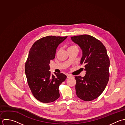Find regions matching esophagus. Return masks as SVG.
I'll return each instance as SVG.
<instances>
[{
    "label": "esophagus",
    "instance_id": "34e87169",
    "mask_svg": "<svg viewBox=\"0 0 125 125\" xmlns=\"http://www.w3.org/2000/svg\"><path fill=\"white\" fill-rule=\"evenodd\" d=\"M67 78H70V77H72V75H71V74H67Z\"/></svg>",
    "mask_w": 125,
    "mask_h": 125
}]
</instances>
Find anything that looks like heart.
Here are the masks:
<instances>
[{
    "label": "heart",
    "mask_w": 125,
    "mask_h": 125,
    "mask_svg": "<svg viewBox=\"0 0 125 125\" xmlns=\"http://www.w3.org/2000/svg\"><path fill=\"white\" fill-rule=\"evenodd\" d=\"M74 46H74V45H72V46H70L69 48H71V47H74Z\"/></svg>",
    "instance_id": "1"
}]
</instances>
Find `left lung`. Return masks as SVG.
Returning <instances> with one entry per match:
<instances>
[{"label":"left lung","mask_w":125,"mask_h":125,"mask_svg":"<svg viewBox=\"0 0 125 125\" xmlns=\"http://www.w3.org/2000/svg\"><path fill=\"white\" fill-rule=\"evenodd\" d=\"M71 39L82 51L80 64L86 71L84 77L75 76L76 94L84 101H90L101 94L108 83L109 57L103 44L91 35L72 36Z\"/></svg>","instance_id":"obj_1"}]
</instances>
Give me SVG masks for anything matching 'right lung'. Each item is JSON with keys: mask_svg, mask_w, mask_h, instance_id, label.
Here are the masks:
<instances>
[{"mask_svg": "<svg viewBox=\"0 0 125 125\" xmlns=\"http://www.w3.org/2000/svg\"><path fill=\"white\" fill-rule=\"evenodd\" d=\"M67 38L42 37L33 43L29 51L25 66L28 84L34 97L42 103L53 102L60 96L59 87L67 76L62 73L52 74L49 64L55 58L58 46Z\"/></svg>", "mask_w": 125, "mask_h": 125, "instance_id": "add662e5", "label": "right lung"}]
</instances>
